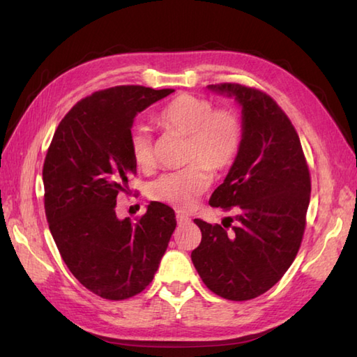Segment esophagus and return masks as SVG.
I'll use <instances>...</instances> for the list:
<instances>
[{
    "mask_svg": "<svg viewBox=\"0 0 357 357\" xmlns=\"http://www.w3.org/2000/svg\"><path fill=\"white\" fill-rule=\"evenodd\" d=\"M176 221H178V224H185V222H190V218H188L184 213H178L176 215Z\"/></svg>",
    "mask_w": 357,
    "mask_h": 357,
    "instance_id": "1",
    "label": "esophagus"
}]
</instances>
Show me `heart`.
Masks as SVG:
<instances>
[{
  "instance_id": "b5f03b06",
  "label": "heart",
  "mask_w": 357,
  "mask_h": 357,
  "mask_svg": "<svg viewBox=\"0 0 357 357\" xmlns=\"http://www.w3.org/2000/svg\"><path fill=\"white\" fill-rule=\"evenodd\" d=\"M155 123L169 133L187 138L185 169L162 174L150 185V198L178 210H192L211 184V172L219 173L233 164L242 142V123L231 107H219L206 98L183 93L167 102ZM136 165L149 172L155 165L153 141L144 127L128 135Z\"/></svg>"
}]
</instances>
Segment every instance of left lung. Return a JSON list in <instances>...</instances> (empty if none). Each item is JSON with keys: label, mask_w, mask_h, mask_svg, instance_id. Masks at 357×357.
Returning a JSON list of instances; mask_svg holds the SVG:
<instances>
[{"label": "left lung", "mask_w": 357, "mask_h": 357, "mask_svg": "<svg viewBox=\"0 0 357 357\" xmlns=\"http://www.w3.org/2000/svg\"><path fill=\"white\" fill-rule=\"evenodd\" d=\"M208 89L242 105L241 149L210 198L211 207L234 210L236 216L224 225L195 219L202 239L192 261L208 290L248 301L268 291L298 255L312 179L299 135L270 95L236 82ZM233 220L238 225L232 227Z\"/></svg>", "instance_id": "obj_1"}]
</instances>
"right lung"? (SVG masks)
<instances>
[{
  "label": "right lung",
  "instance_id": "1",
  "mask_svg": "<svg viewBox=\"0 0 357 357\" xmlns=\"http://www.w3.org/2000/svg\"><path fill=\"white\" fill-rule=\"evenodd\" d=\"M174 92L142 86L98 90L61 119L43 165L44 210L63 261L87 290L109 301L141 293L176 227L150 202L138 221L116 218V198L136 174L128 146L135 116Z\"/></svg>",
  "mask_w": 357,
  "mask_h": 357
}]
</instances>
